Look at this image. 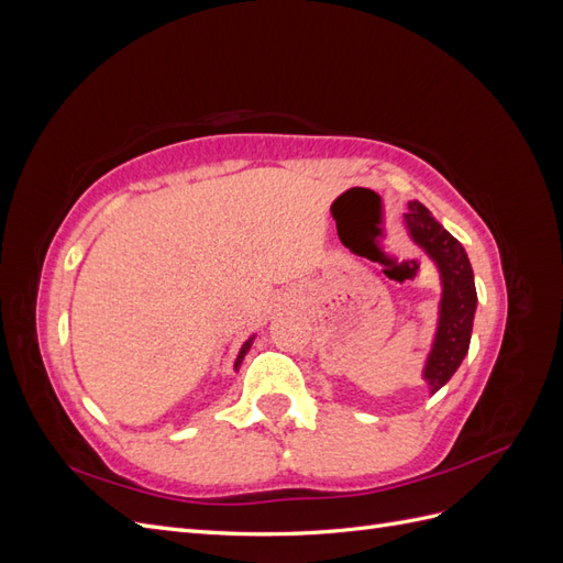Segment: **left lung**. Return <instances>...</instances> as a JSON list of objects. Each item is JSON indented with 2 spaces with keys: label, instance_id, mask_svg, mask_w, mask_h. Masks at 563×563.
I'll list each match as a JSON object with an SVG mask.
<instances>
[{
  "label": "left lung",
  "instance_id": "1",
  "mask_svg": "<svg viewBox=\"0 0 563 563\" xmlns=\"http://www.w3.org/2000/svg\"><path fill=\"white\" fill-rule=\"evenodd\" d=\"M404 223L413 244L434 261L441 279L437 333L422 368V378L434 395L451 380L470 350L472 321L476 312L474 272L463 244L444 230V225L437 223L434 216L420 201H408Z\"/></svg>",
  "mask_w": 563,
  "mask_h": 563
}]
</instances>
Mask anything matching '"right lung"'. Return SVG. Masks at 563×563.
<instances>
[{
	"mask_svg": "<svg viewBox=\"0 0 563 563\" xmlns=\"http://www.w3.org/2000/svg\"><path fill=\"white\" fill-rule=\"evenodd\" d=\"M253 338H255V335H251V338H249V340H246V343H244V345H242V350H240V354H236V360H234V371H236V368H240V366H242V362H244V356H246V352H249V350H251V345H253Z\"/></svg>",
	"mask_w": 563,
	"mask_h": 563,
	"instance_id": "right-lung-1",
	"label": "right lung"
}]
</instances>
